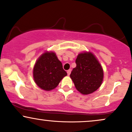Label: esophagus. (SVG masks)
Returning a JSON list of instances; mask_svg holds the SVG:
<instances>
[{"instance_id":"esophagus-1","label":"esophagus","mask_w":132,"mask_h":132,"mask_svg":"<svg viewBox=\"0 0 132 132\" xmlns=\"http://www.w3.org/2000/svg\"><path fill=\"white\" fill-rule=\"evenodd\" d=\"M71 72V69H69V70L67 71V73H68V76L70 75Z\"/></svg>"}]
</instances>
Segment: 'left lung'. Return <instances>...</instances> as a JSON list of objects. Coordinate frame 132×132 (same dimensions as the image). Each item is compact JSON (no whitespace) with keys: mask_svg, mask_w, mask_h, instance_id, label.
Returning <instances> with one entry per match:
<instances>
[{"mask_svg":"<svg viewBox=\"0 0 132 132\" xmlns=\"http://www.w3.org/2000/svg\"><path fill=\"white\" fill-rule=\"evenodd\" d=\"M76 67L70 74L76 89L84 95L93 93L101 86L103 71L100 63L92 53L79 54Z\"/></svg>","mask_w":132,"mask_h":132,"instance_id":"8db88e82","label":"left lung"}]
</instances>
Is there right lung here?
I'll return each instance as SVG.
<instances>
[{
	"mask_svg": "<svg viewBox=\"0 0 132 132\" xmlns=\"http://www.w3.org/2000/svg\"><path fill=\"white\" fill-rule=\"evenodd\" d=\"M67 75L62 63L53 52H45L34 65L33 77L40 88L49 91L57 87L61 79Z\"/></svg>",
	"mask_w": 132,
	"mask_h": 132,
	"instance_id": "1",
	"label": "right lung"
}]
</instances>
